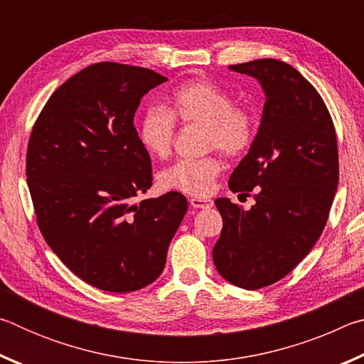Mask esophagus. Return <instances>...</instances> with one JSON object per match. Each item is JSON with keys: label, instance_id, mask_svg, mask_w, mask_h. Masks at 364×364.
Masks as SVG:
<instances>
[{"label": "esophagus", "instance_id": "1", "mask_svg": "<svg viewBox=\"0 0 364 364\" xmlns=\"http://www.w3.org/2000/svg\"><path fill=\"white\" fill-rule=\"evenodd\" d=\"M189 204L193 208H210L213 205V200L202 199V197H191Z\"/></svg>", "mask_w": 364, "mask_h": 364}]
</instances>
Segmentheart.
I'll return each instance as SVG.
<instances>
[{
	"label": "heart",
	"instance_id": "b5f03b06",
	"mask_svg": "<svg viewBox=\"0 0 364 364\" xmlns=\"http://www.w3.org/2000/svg\"><path fill=\"white\" fill-rule=\"evenodd\" d=\"M175 120L184 125H204L207 149L236 157L249 149L255 138V117L245 107L234 106L232 96L207 80H194L175 90L167 110L152 107L139 122V141L152 157H167L175 134ZM221 171L215 156L183 159L159 173L164 189L189 196H205Z\"/></svg>",
	"mask_w": 364,
	"mask_h": 364
}]
</instances>
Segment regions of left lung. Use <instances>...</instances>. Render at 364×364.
Instances as JSON below:
<instances>
[{
	"instance_id": "1",
	"label": "left lung",
	"mask_w": 364,
	"mask_h": 364,
	"mask_svg": "<svg viewBox=\"0 0 364 364\" xmlns=\"http://www.w3.org/2000/svg\"><path fill=\"white\" fill-rule=\"evenodd\" d=\"M264 93L260 127L230 176L250 210L215 200L223 230L213 247L221 278L255 291L284 278L321 236L338 184L337 138L324 101L301 73L278 59L230 65Z\"/></svg>"
}]
</instances>
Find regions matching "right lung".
Listing matches in <instances>:
<instances>
[{"label":"right lung","mask_w":364,"mask_h":364,"mask_svg":"<svg viewBox=\"0 0 364 364\" xmlns=\"http://www.w3.org/2000/svg\"><path fill=\"white\" fill-rule=\"evenodd\" d=\"M167 80L134 65L86 67L54 91L28 141L27 184L43 237L101 291L156 281L188 210L175 191L134 204L152 171L133 117L141 97Z\"/></svg>","instance_id":"right-lung-1"}]
</instances>
